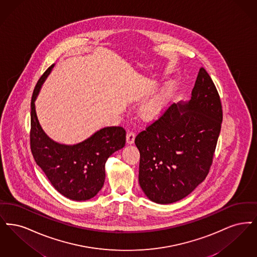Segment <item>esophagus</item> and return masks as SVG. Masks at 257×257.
<instances>
[{
  "instance_id": "1",
  "label": "esophagus",
  "mask_w": 257,
  "mask_h": 257,
  "mask_svg": "<svg viewBox=\"0 0 257 257\" xmlns=\"http://www.w3.org/2000/svg\"><path fill=\"white\" fill-rule=\"evenodd\" d=\"M135 139V134L133 132H130L126 134V143L127 144H134Z\"/></svg>"
}]
</instances>
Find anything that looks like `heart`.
Instances as JSON below:
<instances>
[{
    "mask_svg": "<svg viewBox=\"0 0 257 257\" xmlns=\"http://www.w3.org/2000/svg\"><path fill=\"white\" fill-rule=\"evenodd\" d=\"M171 96V91H167L156 99L149 101L142 108V117L146 121H154L159 118L165 110Z\"/></svg>",
    "mask_w": 257,
    "mask_h": 257,
    "instance_id": "obj_1",
    "label": "heart"
}]
</instances>
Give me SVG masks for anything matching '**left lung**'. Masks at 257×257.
Listing matches in <instances>:
<instances>
[{"mask_svg":"<svg viewBox=\"0 0 257 257\" xmlns=\"http://www.w3.org/2000/svg\"><path fill=\"white\" fill-rule=\"evenodd\" d=\"M222 121L219 93L201 68L191 100L170 104L135 137L140 152L139 184L151 201L161 204L179 201L205 179Z\"/></svg>","mask_w":257,"mask_h":257,"instance_id":"8db88e82","label":"left lung"}]
</instances>
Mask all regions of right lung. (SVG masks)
<instances>
[{
  "label": "right lung",
  "mask_w": 257,
  "mask_h": 257,
  "mask_svg": "<svg viewBox=\"0 0 257 257\" xmlns=\"http://www.w3.org/2000/svg\"><path fill=\"white\" fill-rule=\"evenodd\" d=\"M54 65L38 79L31 102V150L36 164L61 195L74 201L95 197L104 183V165L125 144L122 126H107L77 145L58 144L45 134L38 122L34 101Z\"/></svg>",
  "instance_id": "1"
}]
</instances>
